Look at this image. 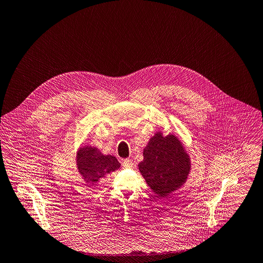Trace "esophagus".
<instances>
[{
    "instance_id": "1",
    "label": "esophagus",
    "mask_w": 263,
    "mask_h": 263,
    "mask_svg": "<svg viewBox=\"0 0 263 263\" xmlns=\"http://www.w3.org/2000/svg\"><path fill=\"white\" fill-rule=\"evenodd\" d=\"M123 165H124V167H126V168H131V167H133V162H132V160H130V159H125V160L123 161Z\"/></svg>"
}]
</instances>
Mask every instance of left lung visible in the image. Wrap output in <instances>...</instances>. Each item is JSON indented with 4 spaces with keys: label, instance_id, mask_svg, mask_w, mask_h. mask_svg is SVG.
Instances as JSON below:
<instances>
[{
    "label": "left lung",
    "instance_id": "8db88e82",
    "mask_svg": "<svg viewBox=\"0 0 263 263\" xmlns=\"http://www.w3.org/2000/svg\"><path fill=\"white\" fill-rule=\"evenodd\" d=\"M138 170L149 189L159 197H167L187 181L192 162L186 146L175 134L159 130L143 148Z\"/></svg>",
    "mask_w": 263,
    "mask_h": 263
}]
</instances>
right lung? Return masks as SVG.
I'll return each mask as SVG.
<instances>
[{
    "instance_id": "right-lung-1",
    "label": "right lung",
    "mask_w": 263,
    "mask_h": 263,
    "mask_svg": "<svg viewBox=\"0 0 263 263\" xmlns=\"http://www.w3.org/2000/svg\"><path fill=\"white\" fill-rule=\"evenodd\" d=\"M76 168L83 181L93 187L106 175L122 167L116 157L103 155L97 147L90 144H82L76 153Z\"/></svg>"
}]
</instances>
